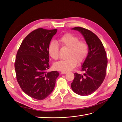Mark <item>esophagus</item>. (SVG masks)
<instances>
[{
	"label": "esophagus",
	"instance_id": "34e87169",
	"mask_svg": "<svg viewBox=\"0 0 122 122\" xmlns=\"http://www.w3.org/2000/svg\"><path fill=\"white\" fill-rule=\"evenodd\" d=\"M67 73V72H65V71H62L61 72V74H66Z\"/></svg>",
	"mask_w": 122,
	"mask_h": 122
}]
</instances>
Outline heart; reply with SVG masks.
I'll list each match as a JSON object with an SVG mask.
<instances>
[{
	"label": "heart",
	"instance_id": "heart-1",
	"mask_svg": "<svg viewBox=\"0 0 122 122\" xmlns=\"http://www.w3.org/2000/svg\"><path fill=\"white\" fill-rule=\"evenodd\" d=\"M58 41L62 46L69 48L68 58L61 60L55 62L54 68L59 71H71L79 62H83L87 56L88 46L86 42L79 40L76 36L70 33H67L59 38ZM60 47L58 44L54 42H51L48 48V52L50 57L54 60L59 57Z\"/></svg>",
	"mask_w": 122,
	"mask_h": 122
}]
</instances>
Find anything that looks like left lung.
<instances>
[{"label": "left lung", "mask_w": 122, "mask_h": 122, "mask_svg": "<svg viewBox=\"0 0 122 122\" xmlns=\"http://www.w3.org/2000/svg\"><path fill=\"white\" fill-rule=\"evenodd\" d=\"M80 32L88 47L87 56L82 64L83 74L74 73L71 83L74 92L81 96H87L96 91L104 81L107 65L106 53L101 41L94 33L83 27L72 28Z\"/></svg>", "instance_id": "8db88e82"}]
</instances>
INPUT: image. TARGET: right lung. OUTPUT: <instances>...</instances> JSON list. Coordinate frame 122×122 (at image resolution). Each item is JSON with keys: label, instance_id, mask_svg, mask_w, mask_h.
Here are the masks:
<instances>
[{"label": "right lung", "instance_id": "1", "mask_svg": "<svg viewBox=\"0 0 122 122\" xmlns=\"http://www.w3.org/2000/svg\"><path fill=\"white\" fill-rule=\"evenodd\" d=\"M57 29H36L22 42L16 57V78L24 93L36 100H43L53 91L59 73L47 72L50 67L48 48Z\"/></svg>", "mask_w": 122, "mask_h": 122}]
</instances>
